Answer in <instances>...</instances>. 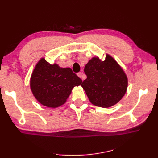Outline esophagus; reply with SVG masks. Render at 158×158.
Listing matches in <instances>:
<instances>
[{"mask_svg": "<svg viewBox=\"0 0 158 158\" xmlns=\"http://www.w3.org/2000/svg\"><path fill=\"white\" fill-rule=\"evenodd\" d=\"M77 75H78V77H80V78H82V80L84 79L83 77H82V73H81V72H79V73H77Z\"/></svg>", "mask_w": 158, "mask_h": 158, "instance_id": "esophagus-1", "label": "esophagus"}]
</instances>
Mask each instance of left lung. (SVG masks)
<instances>
[{
	"label": "left lung",
	"instance_id": "1",
	"mask_svg": "<svg viewBox=\"0 0 158 158\" xmlns=\"http://www.w3.org/2000/svg\"><path fill=\"white\" fill-rule=\"evenodd\" d=\"M87 78L81 84L90 102L94 106L109 107L118 103L125 94L128 80L124 71L111 56L101 61L93 58L85 66Z\"/></svg>",
	"mask_w": 158,
	"mask_h": 158
}]
</instances>
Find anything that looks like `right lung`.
<instances>
[{"mask_svg":"<svg viewBox=\"0 0 158 158\" xmlns=\"http://www.w3.org/2000/svg\"><path fill=\"white\" fill-rule=\"evenodd\" d=\"M82 82L71 69L60 68L41 59L32 73L30 87L40 103L49 107H57L66 102L72 89Z\"/></svg>","mask_w":158,"mask_h":158,"instance_id":"add662e5","label":"right lung"}]
</instances>
